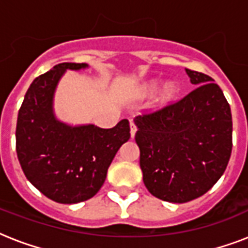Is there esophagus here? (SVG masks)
<instances>
[{
    "instance_id": "obj_1",
    "label": "esophagus",
    "mask_w": 248,
    "mask_h": 248,
    "mask_svg": "<svg viewBox=\"0 0 248 248\" xmlns=\"http://www.w3.org/2000/svg\"><path fill=\"white\" fill-rule=\"evenodd\" d=\"M130 132H131V138H134L136 134V124L134 122H130Z\"/></svg>"
}]
</instances>
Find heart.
Instances as JSON below:
<instances>
[{
  "instance_id": "1",
  "label": "heart",
  "mask_w": 248,
  "mask_h": 248,
  "mask_svg": "<svg viewBox=\"0 0 248 248\" xmlns=\"http://www.w3.org/2000/svg\"><path fill=\"white\" fill-rule=\"evenodd\" d=\"M155 89H157V82H151L147 85L145 91L152 93ZM175 96H176V87L172 83H169V85H166L163 87L162 93H161V95L158 97V103H161V104H167L170 101H172L175 99Z\"/></svg>"
}]
</instances>
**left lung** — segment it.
Instances as JSON below:
<instances>
[{
  "mask_svg": "<svg viewBox=\"0 0 248 248\" xmlns=\"http://www.w3.org/2000/svg\"><path fill=\"white\" fill-rule=\"evenodd\" d=\"M197 87L179 101L135 117L140 169L149 193L172 203L203 196L232 155V112L210 76L185 69Z\"/></svg>",
  "mask_w": 248,
  "mask_h": 248,
  "instance_id": "left-lung-1",
  "label": "left lung"
}]
</instances>
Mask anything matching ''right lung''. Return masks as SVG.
Returning <instances> with one entry per match:
<instances>
[{
	"instance_id": "right-lung-1",
	"label": "right lung",
	"mask_w": 248,
	"mask_h": 248,
	"mask_svg": "<svg viewBox=\"0 0 248 248\" xmlns=\"http://www.w3.org/2000/svg\"><path fill=\"white\" fill-rule=\"evenodd\" d=\"M83 68L87 64L62 63L37 77L17 114L16 153L23 172L58 203H78L95 196L116 153L130 139L127 120L113 128H100L72 127L55 118L52 99L59 79L67 69Z\"/></svg>"
}]
</instances>
